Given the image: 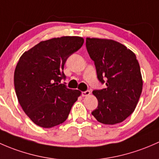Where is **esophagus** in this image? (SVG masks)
I'll use <instances>...</instances> for the list:
<instances>
[{
  "label": "esophagus",
  "mask_w": 159,
  "mask_h": 159,
  "mask_svg": "<svg viewBox=\"0 0 159 159\" xmlns=\"http://www.w3.org/2000/svg\"><path fill=\"white\" fill-rule=\"evenodd\" d=\"M89 94H90V91H89V90L82 92V95H83V96H89Z\"/></svg>",
  "instance_id": "esophagus-1"
}]
</instances>
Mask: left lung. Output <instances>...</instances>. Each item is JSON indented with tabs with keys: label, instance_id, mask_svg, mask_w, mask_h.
Segmentation results:
<instances>
[{
	"label": "left lung",
	"instance_id": "1",
	"mask_svg": "<svg viewBox=\"0 0 159 159\" xmlns=\"http://www.w3.org/2000/svg\"><path fill=\"white\" fill-rule=\"evenodd\" d=\"M86 46L98 80L106 85L105 89L93 92L98 106L92 115L106 125L123 122L134 112L142 90L136 57L123 44L112 40L87 37Z\"/></svg>",
	"mask_w": 159,
	"mask_h": 159
}]
</instances>
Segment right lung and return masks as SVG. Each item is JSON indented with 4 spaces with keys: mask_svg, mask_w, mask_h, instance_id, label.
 Segmentation results:
<instances>
[{
    "mask_svg": "<svg viewBox=\"0 0 159 159\" xmlns=\"http://www.w3.org/2000/svg\"><path fill=\"white\" fill-rule=\"evenodd\" d=\"M80 37H62L41 41L20 57L14 71V87L27 116L43 128L66 120L81 92L60 83L70 55L83 46Z\"/></svg>",
    "mask_w": 159,
    "mask_h": 159,
    "instance_id": "right-lung-1",
    "label": "right lung"
}]
</instances>
